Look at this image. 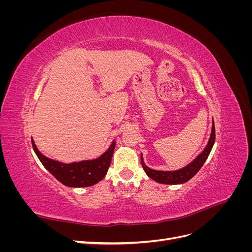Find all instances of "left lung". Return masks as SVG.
Here are the masks:
<instances>
[{"label": "left lung", "instance_id": "obj_1", "mask_svg": "<svg viewBox=\"0 0 252 252\" xmlns=\"http://www.w3.org/2000/svg\"><path fill=\"white\" fill-rule=\"evenodd\" d=\"M216 141V129H215V123H213L212 120V128H211V134L209 141L206 145L205 149L201 152V154L197 156L191 163H189L183 168L179 170H173V171H163V170H155L149 168L148 166L145 165L143 156L141 155V163L144 168V171L146 172V174L150 179L154 181L161 183V184H167V185H178V184H183V183L188 182L190 179L193 178L194 175L197 173L204 163L207 159L210 151L213 147V144H215Z\"/></svg>", "mask_w": 252, "mask_h": 252}]
</instances>
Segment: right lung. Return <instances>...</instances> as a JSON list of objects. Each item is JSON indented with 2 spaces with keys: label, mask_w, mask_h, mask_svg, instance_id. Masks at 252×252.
<instances>
[{
  "label": "right lung",
  "mask_w": 252,
  "mask_h": 252,
  "mask_svg": "<svg viewBox=\"0 0 252 252\" xmlns=\"http://www.w3.org/2000/svg\"><path fill=\"white\" fill-rule=\"evenodd\" d=\"M32 143L36 157L45 168L59 182L68 187H89L102 181L108 171L116 148V141H113L109 148L96 158L65 164L45 157L37 149L33 140Z\"/></svg>",
  "instance_id": "right-lung-1"
}]
</instances>
